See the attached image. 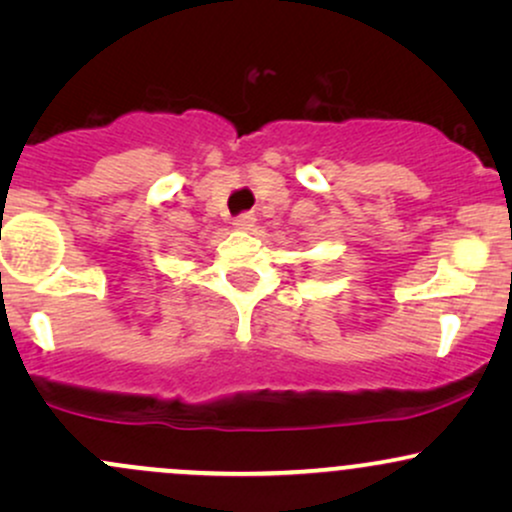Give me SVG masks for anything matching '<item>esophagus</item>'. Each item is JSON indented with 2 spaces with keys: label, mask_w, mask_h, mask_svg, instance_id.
<instances>
[{
  "label": "esophagus",
  "mask_w": 512,
  "mask_h": 512,
  "mask_svg": "<svg viewBox=\"0 0 512 512\" xmlns=\"http://www.w3.org/2000/svg\"><path fill=\"white\" fill-rule=\"evenodd\" d=\"M255 214H240V216H236V219H233V228H236V231H243V233H250L252 228H255Z\"/></svg>",
  "instance_id": "34e87169"
}]
</instances>
